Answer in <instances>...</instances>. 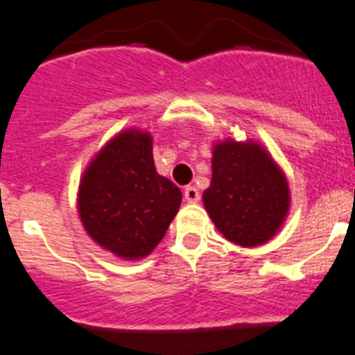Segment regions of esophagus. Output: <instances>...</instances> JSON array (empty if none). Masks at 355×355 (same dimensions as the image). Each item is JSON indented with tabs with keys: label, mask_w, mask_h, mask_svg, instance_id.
<instances>
[{
	"label": "esophagus",
	"mask_w": 355,
	"mask_h": 355,
	"mask_svg": "<svg viewBox=\"0 0 355 355\" xmlns=\"http://www.w3.org/2000/svg\"><path fill=\"white\" fill-rule=\"evenodd\" d=\"M184 196L187 203H196V201L200 200V191H198L194 185H187L184 189Z\"/></svg>",
	"instance_id": "1"
}]
</instances>
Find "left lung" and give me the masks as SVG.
I'll use <instances>...</instances> for the list:
<instances>
[{
	"label": "left lung",
	"mask_w": 355,
	"mask_h": 355,
	"mask_svg": "<svg viewBox=\"0 0 355 355\" xmlns=\"http://www.w3.org/2000/svg\"><path fill=\"white\" fill-rule=\"evenodd\" d=\"M203 205L225 239L254 248L283 226L290 207L288 182L263 146L226 139L214 145L212 180Z\"/></svg>",
	"instance_id": "left-lung-1"
}]
</instances>
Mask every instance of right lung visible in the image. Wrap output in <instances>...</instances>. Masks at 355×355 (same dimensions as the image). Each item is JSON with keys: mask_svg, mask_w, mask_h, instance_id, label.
Here are the masks:
<instances>
[{"mask_svg": "<svg viewBox=\"0 0 355 355\" xmlns=\"http://www.w3.org/2000/svg\"><path fill=\"white\" fill-rule=\"evenodd\" d=\"M182 193L155 171L152 136L116 134L88 164L79 184L78 210L86 233L125 260L148 257L177 216Z\"/></svg>", "mask_w": 355, "mask_h": 355, "instance_id": "right-lung-1", "label": "right lung"}]
</instances>
